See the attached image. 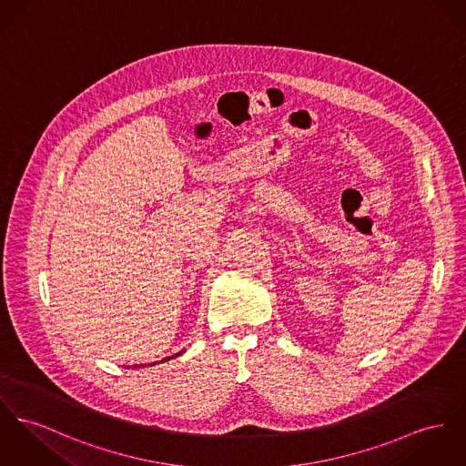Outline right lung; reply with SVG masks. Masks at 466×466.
Wrapping results in <instances>:
<instances>
[{
	"label": "right lung",
	"mask_w": 466,
	"mask_h": 466,
	"mask_svg": "<svg viewBox=\"0 0 466 466\" xmlns=\"http://www.w3.org/2000/svg\"><path fill=\"white\" fill-rule=\"evenodd\" d=\"M177 355H180V353H177ZM177 355H174V357H177Z\"/></svg>",
	"instance_id": "right-lung-1"
}]
</instances>
